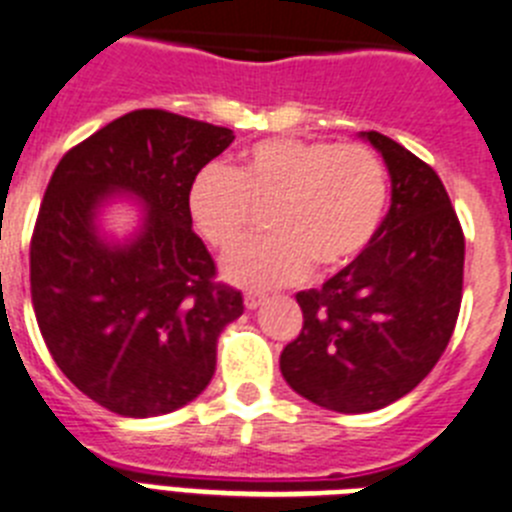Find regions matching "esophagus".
Instances as JSON below:
<instances>
[{"mask_svg": "<svg viewBox=\"0 0 512 512\" xmlns=\"http://www.w3.org/2000/svg\"><path fill=\"white\" fill-rule=\"evenodd\" d=\"M262 303H265V296H262V293H247L245 296V306L250 308V311H255V308L262 306Z\"/></svg>", "mask_w": 512, "mask_h": 512, "instance_id": "obj_1", "label": "esophagus"}]
</instances>
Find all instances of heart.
Masks as SVG:
<instances>
[{"instance_id": "obj_1", "label": "heart", "mask_w": 512, "mask_h": 512, "mask_svg": "<svg viewBox=\"0 0 512 512\" xmlns=\"http://www.w3.org/2000/svg\"><path fill=\"white\" fill-rule=\"evenodd\" d=\"M188 216L206 245L232 252L270 211L273 237L245 245L222 273L242 288H275L357 260L388 209V170L359 142L273 137L247 147L232 170L206 165L186 193Z\"/></svg>"}]
</instances>
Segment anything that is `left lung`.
Here are the masks:
<instances>
[{
	"label": "left lung",
	"instance_id": "left-lung-1",
	"mask_svg": "<svg viewBox=\"0 0 512 512\" xmlns=\"http://www.w3.org/2000/svg\"><path fill=\"white\" fill-rule=\"evenodd\" d=\"M390 173V209L367 250L296 296L301 334L280 354L290 388L336 413H370L434 370L457 326L464 234L431 165L362 132Z\"/></svg>",
	"mask_w": 512,
	"mask_h": 512
}]
</instances>
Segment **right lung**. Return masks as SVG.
<instances>
[{"label": "right lung", "instance_id": "add662e5", "mask_svg": "<svg viewBox=\"0 0 512 512\" xmlns=\"http://www.w3.org/2000/svg\"><path fill=\"white\" fill-rule=\"evenodd\" d=\"M227 127L137 109L71 147L55 168L30 242L35 319L55 365L94 403L150 418L191 403L216 370V339L242 293L216 283L186 193L232 145ZM114 195L143 204L141 229H98Z\"/></svg>", "mask_w": 512, "mask_h": 512}]
</instances>
